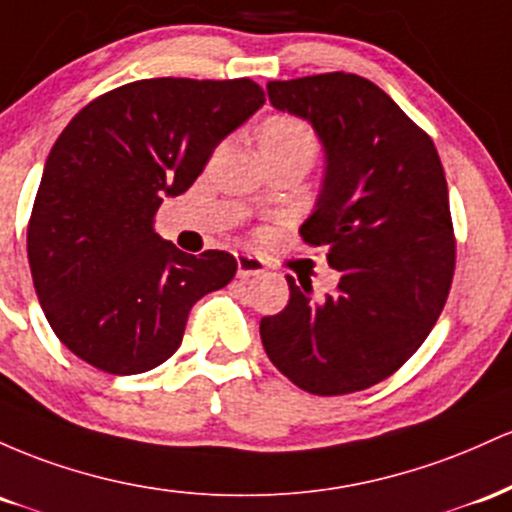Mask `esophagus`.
I'll list each match as a JSON object with an SVG mask.
<instances>
[{
    "mask_svg": "<svg viewBox=\"0 0 512 512\" xmlns=\"http://www.w3.org/2000/svg\"><path fill=\"white\" fill-rule=\"evenodd\" d=\"M266 273V266H263L261 258L251 254H237V275L239 278H254V275Z\"/></svg>",
    "mask_w": 512,
    "mask_h": 512,
    "instance_id": "obj_1",
    "label": "esophagus"
}]
</instances>
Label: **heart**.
<instances>
[{
	"label": "heart",
	"instance_id": "b5f03b06",
	"mask_svg": "<svg viewBox=\"0 0 512 512\" xmlns=\"http://www.w3.org/2000/svg\"><path fill=\"white\" fill-rule=\"evenodd\" d=\"M256 145L261 154H283L304 152L314 157L317 152V137L302 118L290 113H273L261 123L256 132Z\"/></svg>",
	"mask_w": 512,
	"mask_h": 512
}]
</instances>
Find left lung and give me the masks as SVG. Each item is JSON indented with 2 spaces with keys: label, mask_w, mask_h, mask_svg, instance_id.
Instances as JSON below:
<instances>
[{
  "label": "left lung",
  "mask_w": 512,
  "mask_h": 512,
  "mask_svg": "<svg viewBox=\"0 0 512 512\" xmlns=\"http://www.w3.org/2000/svg\"><path fill=\"white\" fill-rule=\"evenodd\" d=\"M266 89L324 145V183L300 234L324 246L341 280L314 300L312 283L287 275L290 302L261 319L263 348L304 392H360L394 375L445 307L455 273L445 171L433 140L370 79L329 72Z\"/></svg>",
  "instance_id": "obj_1"
}]
</instances>
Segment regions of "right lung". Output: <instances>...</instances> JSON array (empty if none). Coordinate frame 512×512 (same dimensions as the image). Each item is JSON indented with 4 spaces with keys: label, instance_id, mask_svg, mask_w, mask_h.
<instances>
[{
    "label": "right lung",
    "instance_id": "right-lung-1",
    "mask_svg": "<svg viewBox=\"0 0 512 512\" xmlns=\"http://www.w3.org/2000/svg\"><path fill=\"white\" fill-rule=\"evenodd\" d=\"M263 103L251 79H140L86 103L57 137L28 263L45 319L84 363L108 375L162 365L193 304L234 278L232 254H183L154 232V215Z\"/></svg>",
    "mask_w": 512,
    "mask_h": 512
}]
</instances>
